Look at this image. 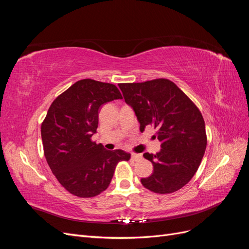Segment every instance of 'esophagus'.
Returning <instances> with one entry per match:
<instances>
[{
    "label": "esophagus",
    "instance_id": "34e87169",
    "mask_svg": "<svg viewBox=\"0 0 249 249\" xmlns=\"http://www.w3.org/2000/svg\"><path fill=\"white\" fill-rule=\"evenodd\" d=\"M142 159V156L138 154H132L131 155V160L133 161H140Z\"/></svg>",
    "mask_w": 249,
    "mask_h": 249
}]
</instances>
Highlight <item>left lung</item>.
Instances as JSON below:
<instances>
[{
  "label": "left lung",
  "mask_w": 249,
  "mask_h": 249,
  "mask_svg": "<svg viewBox=\"0 0 249 249\" xmlns=\"http://www.w3.org/2000/svg\"><path fill=\"white\" fill-rule=\"evenodd\" d=\"M118 86L125 103L136 113L140 131L152 126L154 136L161 142L159 153L143 155L153 163L154 172L141 178V184L159 194L179 190L197 171L207 147L205 120L199 109L168 79Z\"/></svg>",
  "instance_id": "obj_1"
}]
</instances>
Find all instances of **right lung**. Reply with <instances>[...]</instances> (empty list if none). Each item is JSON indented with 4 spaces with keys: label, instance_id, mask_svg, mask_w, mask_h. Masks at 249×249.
<instances>
[{
    "label": "right lung",
    "instance_id": "add662e5",
    "mask_svg": "<svg viewBox=\"0 0 249 249\" xmlns=\"http://www.w3.org/2000/svg\"><path fill=\"white\" fill-rule=\"evenodd\" d=\"M123 99L118 88L80 80L58 95L41 124L43 153L58 182L78 197H93L109 187L116 165L129 161L122 149L107 150L92 141L103 104Z\"/></svg>",
    "mask_w": 249,
    "mask_h": 249
}]
</instances>
